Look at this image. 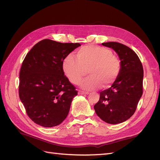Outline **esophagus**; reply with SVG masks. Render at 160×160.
Returning a JSON list of instances; mask_svg holds the SVG:
<instances>
[{"label": "esophagus", "mask_w": 160, "mask_h": 160, "mask_svg": "<svg viewBox=\"0 0 160 160\" xmlns=\"http://www.w3.org/2000/svg\"><path fill=\"white\" fill-rule=\"evenodd\" d=\"M78 93L79 95H88L89 92H86V91H79Z\"/></svg>", "instance_id": "esophagus-1"}]
</instances>
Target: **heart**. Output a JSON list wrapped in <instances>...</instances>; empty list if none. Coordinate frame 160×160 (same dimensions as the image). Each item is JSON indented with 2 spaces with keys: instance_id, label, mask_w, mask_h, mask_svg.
I'll use <instances>...</instances> for the list:
<instances>
[{
  "instance_id": "obj_1",
  "label": "heart",
  "mask_w": 160,
  "mask_h": 160,
  "mask_svg": "<svg viewBox=\"0 0 160 160\" xmlns=\"http://www.w3.org/2000/svg\"><path fill=\"white\" fill-rule=\"evenodd\" d=\"M76 58L71 54L62 61L64 73L72 84L78 85L88 74L90 76L81 83L85 90L109 88L117 80L122 69L119 58L110 49L103 47L87 45L77 51Z\"/></svg>"
}]
</instances>
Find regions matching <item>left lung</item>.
Here are the masks:
<instances>
[{
    "instance_id": "8db88e82",
    "label": "left lung",
    "mask_w": 160,
    "mask_h": 160,
    "mask_svg": "<svg viewBox=\"0 0 160 160\" xmlns=\"http://www.w3.org/2000/svg\"><path fill=\"white\" fill-rule=\"evenodd\" d=\"M118 53L122 62L120 74L110 88L100 92L94 105L96 114L111 124L122 123L134 114L143 93V69L139 58L128 46L117 42L102 43Z\"/></svg>"
}]
</instances>
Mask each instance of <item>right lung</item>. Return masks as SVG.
Instances as JSON below:
<instances>
[{"label":"right lung","instance_id":"add662e5","mask_svg":"<svg viewBox=\"0 0 160 160\" xmlns=\"http://www.w3.org/2000/svg\"><path fill=\"white\" fill-rule=\"evenodd\" d=\"M80 45L43 39L34 45L22 62L19 98L28 117L41 126H57L69 113L78 91L64 75L62 63Z\"/></svg>","mask_w":160,"mask_h":160}]
</instances>
